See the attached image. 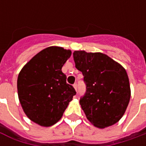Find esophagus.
Here are the masks:
<instances>
[{"label": "esophagus", "mask_w": 146, "mask_h": 146, "mask_svg": "<svg viewBox=\"0 0 146 146\" xmlns=\"http://www.w3.org/2000/svg\"><path fill=\"white\" fill-rule=\"evenodd\" d=\"M73 88H75V90H76V91H77V84H76V83L73 84Z\"/></svg>", "instance_id": "obj_1"}]
</instances>
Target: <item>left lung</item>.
Here are the masks:
<instances>
[{"label": "left lung", "instance_id": "left-lung-1", "mask_svg": "<svg viewBox=\"0 0 146 146\" xmlns=\"http://www.w3.org/2000/svg\"><path fill=\"white\" fill-rule=\"evenodd\" d=\"M73 54L86 84L80 104L87 119L98 128L113 125L124 114L131 98L125 69L100 52L75 51Z\"/></svg>", "mask_w": 146, "mask_h": 146}]
</instances>
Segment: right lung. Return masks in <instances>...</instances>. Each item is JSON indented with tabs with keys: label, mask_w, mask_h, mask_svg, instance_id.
<instances>
[{
	"label": "right lung",
	"mask_w": 146,
	"mask_h": 146,
	"mask_svg": "<svg viewBox=\"0 0 146 146\" xmlns=\"http://www.w3.org/2000/svg\"><path fill=\"white\" fill-rule=\"evenodd\" d=\"M71 53L61 47H48L32 58L19 74L20 104L28 118L39 125L50 127L57 123L76 95L62 72Z\"/></svg>",
	"instance_id": "obj_1"
}]
</instances>
